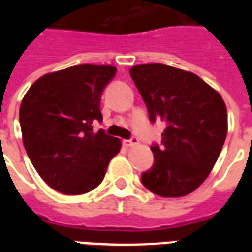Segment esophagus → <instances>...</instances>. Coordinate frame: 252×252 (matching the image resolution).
<instances>
[{"instance_id": "esophagus-1", "label": "esophagus", "mask_w": 252, "mask_h": 252, "mask_svg": "<svg viewBox=\"0 0 252 252\" xmlns=\"http://www.w3.org/2000/svg\"><path fill=\"white\" fill-rule=\"evenodd\" d=\"M139 140H137V137H131V139H126V140H123V144L126 146V147H133V146H136Z\"/></svg>"}]
</instances>
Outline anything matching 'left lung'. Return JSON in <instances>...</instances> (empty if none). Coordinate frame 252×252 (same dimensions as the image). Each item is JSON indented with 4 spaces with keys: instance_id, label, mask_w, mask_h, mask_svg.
Wrapping results in <instances>:
<instances>
[{
    "instance_id": "left-lung-1",
    "label": "left lung",
    "mask_w": 252,
    "mask_h": 252,
    "mask_svg": "<svg viewBox=\"0 0 252 252\" xmlns=\"http://www.w3.org/2000/svg\"><path fill=\"white\" fill-rule=\"evenodd\" d=\"M147 106L150 120L167 123L162 146L154 144L153 167L143 185L162 197L194 191L213 169L227 136V108L221 95L198 75L160 63L129 70Z\"/></svg>"
}]
</instances>
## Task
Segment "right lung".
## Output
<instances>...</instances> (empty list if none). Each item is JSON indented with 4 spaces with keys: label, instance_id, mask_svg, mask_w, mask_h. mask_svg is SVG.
I'll use <instances>...</instances> for the list:
<instances>
[{
    "label": "right lung",
    "instance_id": "obj_1",
    "mask_svg": "<svg viewBox=\"0 0 252 252\" xmlns=\"http://www.w3.org/2000/svg\"><path fill=\"white\" fill-rule=\"evenodd\" d=\"M116 67L79 64L40 77L20 106L25 151L47 185L63 194H83L102 182L119 139L99 129L101 94Z\"/></svg>",
    "mask_w": 252,
    "mask_h": 252
}]
</instances>
